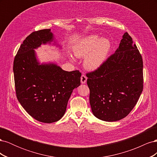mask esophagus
Segmentation results:
<instances>
[{
	"mask_svg": "<svg viewBox=\"0 0 157 157\" xmlns=\"http://www.w3.org/2000/svg\"><path fill=\"white\" fill-rule=\"evenodd\" d=\"M86 80H87V77H86V75H82L81 76V77H80V82H81L82 84H85L86 82Z\"/></svg>",
	"mask_w": 157,
	"mask_h": 157,
	"instance_id": "1",
	"label": "esophagus"
}]
</instances>
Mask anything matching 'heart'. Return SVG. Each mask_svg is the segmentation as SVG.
<instances>
[{
	"instance_id": "b5f03b06",
	"label": "heart",
	"mask_w": 157,
	"mask_h": 157,
	"mask_svg": "<svg viewBox=\"0 0 157 157\" xmlns=\"http://www.w3.org/2000/svg\"><path fill=\"white\" fill-rule=\"evenodd\" d=\"M110 48V41L106 38L99 39L97 35H90L77 45L74 54L78 58H84V65L87 69L95 71L103 65Z\"/></svg>"
}]
</instances>
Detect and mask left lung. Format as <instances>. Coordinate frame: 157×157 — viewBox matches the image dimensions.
Masks as SVG:
<instances>
[{
  "mask_svg": "<svg viewBox=\"0 0 157 157\" xmlns=\"http://www.w3.org/2000/svg\"><path fill=\"white\" fill-rule=\"evenodd\" d=\"M86 77L95 117L114 122L131 112L143 91L144 74L141 55L128 33L115 53Z\"/></svg>",
  "mask_w": 157,
  "mask_h": 157,
  "instance_id": "8db88e82",
  "label": "left lung"
}]
</instances>
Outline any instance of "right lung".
<instances>
[{
	"mask_svg": "<svg viewBox=\"0 0 157 157\" xmlns=\"http://www.w3.org/2000/svg\"><path fill=\"white\" fill-rule=\"evenodd\" d=\"M53 40L50 29L33 32L21 44L13 66L17 100L29 115L44 123L56 122L64 115L81 77L77 70L69 72L53 63L40 64L34 49Z\"/></svg>",
	"mask_w": 157,
	"mask_h": 157,
	"instance_id": "right-lung-1",
	"label": "right lung"
}]
</instances>
